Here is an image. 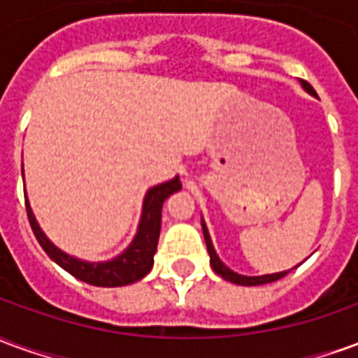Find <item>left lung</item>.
Wrapping results in <instances>:
<instances>
[{
	"instance_id": "1",
	"label": "left lung",
	"mask_w": 358,
	"mask_h": 358,
	"mask_svg": "<svg viewBox=\"0 0 358 358\" xmlns=\"http://www.w3.org/2000/svg\"><path fill=\"white\" fill-rule=\"evenodd\" d=\"M303 84V88L307 90L308 94H315V90L313 86L308 84V82H301ZM203 236H205V243H207V251H209L210 255V266L213 270L217 272L218 276H222L224 280L228 282H232V284H240V285H261V284H270V282H276L280 278H284L289 270H285V272H276V274H266V276H241L238 272H234L226 266L220 259H218L217 251L213 248V241H210V236H209V230H207V226L203 222Z\"/></svg>"
}]
</instances>
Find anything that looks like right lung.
<instances>
[{"label": "right lung", "instance_id": "1", "mask_svg": "<svg viewBox=\"0 0 358 358\" xmlns=\"http://www.w3.org/2000/svg\"><path fill=\"white\" fill-rule=\"evenodd\" d=\"M182 184L180 178L169 180L164 184L151 187L143 199V213H141L140 228L136 238L130 243V248L126 249L122 255H118L113 261L107 263H84L80 259L66 255L61 249H57L51 243L40 226L36 222L32 209L28 207L27 201V213L32 232H34L36 240L40 241L42 249L48 255L55 261V263L65 268L69 274L78 278L82 282L92 285H101V287H118V285L134 284L148 274L151 266H153V255L157 251V241H159V232H161V210H163L164 199L178 192Z\"/></svg>", "mask_w": 358, "mask_h": 358}]
</instances>
